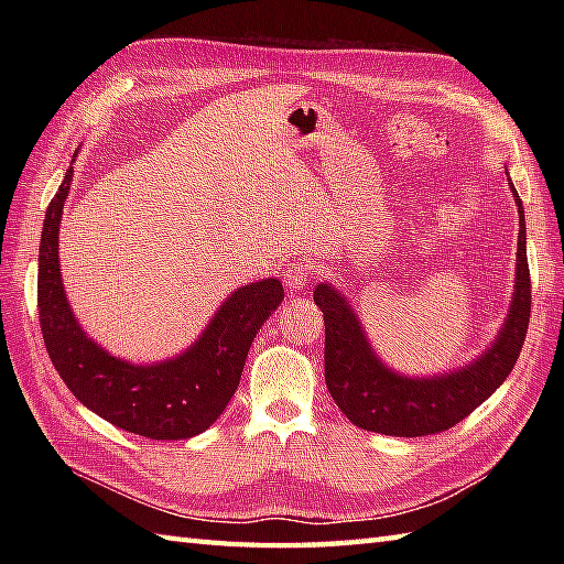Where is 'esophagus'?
Listing matches in <instances>:
<instances>
[{"mask_svg": "<svg viewBox=\"0 0 564 564\" xmlns=\"http://www.w3.org/2000/svg\"><path fill=\"white\" fill-rule=\"evenodd\" d=\"M310 263L305 261V259H297V261H293L289 269L283 271V283H285V289L289 291H293V293H297V291H303L305 285H307V281H310Z\"/></svg>", "mask_w": 564, "mask_h": 564, "instance_id": "1", "label": "esophagus"}]
</instances>
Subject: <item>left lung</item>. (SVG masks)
Masks as SVG:
<instances>
[{
	"mask_svg": "<svg viewBox=\"0 0 564 564\" xmlns=\"http://www.w3.org/2000/svg\"><path fill=\"white\" fill-rule=\"evenodd\" d=\"M519 206L517 293L505 327L489 349L455 373L438 378H402L378 361L361 322L329 283L315 289V303L325 315V380L332 400L356 426L386 436L441 434L475 412L511 373L523 349L531 319V271L525 257V223Z\"/></svg>",
	"mask_w": 564,
	"mask_h": 564,
	"instance_id": "8db88e82",
	"label": "left lung"
}]
</instances>
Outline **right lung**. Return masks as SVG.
I'll use <instances>...</instances> for the list:
<instances>
[{"instance_id":"add662e5","label":"right lung","mask_w":564,"mask_h":564,"mask_svg":"<svg viewBox=\"0 0 564 564\" xmlns=\"http://www.w3.org/2000/svg\"><path fill=\"white\" fill-rule=\"evenodd\" d=\"M72 166L45 210L39 254V319L47 356L72 394L106 422L152 441L191 438L223 414L242 378L257 332L283 301L275 279L237 289L182 356L135 366L106 354L82 332L63 291L57 232Z\"/></svg>"}]
</instances>
